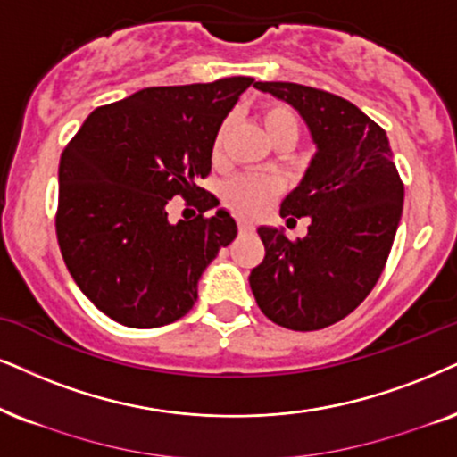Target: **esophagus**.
Returning a JSON list of instances; mask_svg holds the SVG:
<instances>
[{
  "instance_id": "34e87169",
  "label": "esophagus",
  "mask_w": 457,
  "mask_h": 457,
  "mask_svg": "<svg viewBox=\"0 0 457 457\" xmlns=\"http://www.w3.org/2000/svg\"><path fill=\"white\" fill-rule=\"evenodd\" d=\"M238 232H240V234H248V232H253V225L248 223V221H238Z\"/></svg>"
}]
</instances>
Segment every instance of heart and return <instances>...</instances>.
<instances>
[{
	"label": "heart",
	"instance_id": "1",
	"mask_svg": "<svg viewBox=\"0 0 457 457\" xmlns=\"http://www.w3.org/2000/svg\"><path fill=\"white\" fill-rule=\"evenodd\" d=\"M259 122H262L265 135L276 147H293L299 137V120L287 103L268 101L259 109ZM225 126L217 130L212 138V160H219L223 147ZM280 192V183L274 177L265 175H242L228 181L221 189V200L229 211L238 217L255 219L263 215L270 202Z\"/></svg>",
	"mask_w": 457,
	"mask_h": 457
}]
</instances>
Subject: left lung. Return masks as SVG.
<instances>
[{"label": "left lung", "instance_id": "1", "mask_svg": "<svg viewBox=\"0 0 457 457\" xmlns=\"http://www.w3.org/2000/svg\"><path fill=\"white\" fill-rule=\"evenodd\" d=\"M302 113L319 152L287 195V223L310 217L308 236L288 240L259 228L263 262L248 282L262 312L293 331L345 319L382 276L403 212V186L388 137L350 101L293 82H255Z\"/></svg>", "mask_w": 457, "mask_h": 457}]
</instances>
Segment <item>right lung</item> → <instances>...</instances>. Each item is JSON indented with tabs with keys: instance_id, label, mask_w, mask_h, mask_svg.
I'll return each instance as SVG.
<instances>
[{
	"instance_id": "obj_1",
	"label": "right lung",
	"mask_w": 457,
	"mask_h": 457,
	"mask_svg": "<svg viewBox=\"0 0 457 457\" xmlns=\"http://www.w3.org/2000/svg\"><path fill=\"white\" fill-rule=\"evenodd\" d=\"M255 79L154 86L95 109L59 164L56 238L69 274L103 314L124 327H164L198 299V280L236 221L198 186L212 138ZM175 195L199 209L170 224Z\"/></svg>"
}]
</instances>
